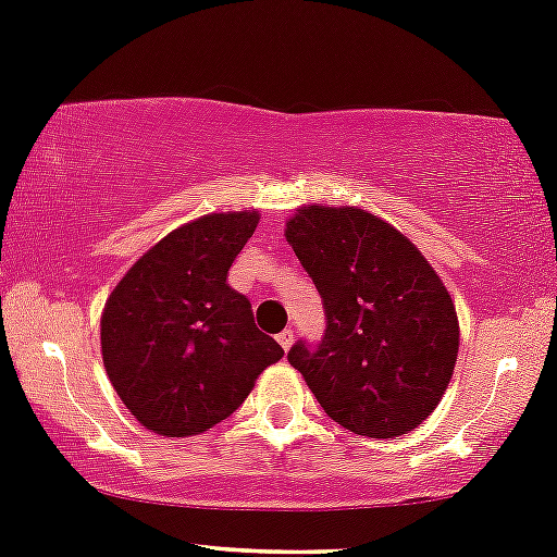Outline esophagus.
I'll return each instance as SVG.
<instances>
[{
	"label": "esophagus",
	"mask_w": 557,
	"mask_h": 557,
	"mask_svg": "<svg viewBox=\"0 0 557 557\" xmlns=\"http://www.w3.org/2000/svg\"><path fill=\"white\" fill-rule=\"evenodd\" d=\"M277 344H280V346H283V348H285V351H288V348L293 346V330H290V327H285V330H283V333H280V335H277Z\"/></svg>",
	"instance_id": "34e87169"
}]
</instances>
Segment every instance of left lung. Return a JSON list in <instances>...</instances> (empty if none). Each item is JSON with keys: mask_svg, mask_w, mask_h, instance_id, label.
Segmentation results:
<instances>
[{"mask_svg": "<svg viewBox=\"0 0 557 557\" xmlns=\"http://www.w3.org/2000/svg\"><path fill=\"white\" fill-rule=\"evenodd\" d=\"M285 237L320 290L325 335L298 341L288 362L330 418L370 438L418 428L455 372L460 325L425 256L354 206H304Z\"/></svg>", "mask_w": 557, "mask_h": 557, "instance_id": "1", "label": "left lung"}]
</instances>
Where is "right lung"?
Listing matches in <instances>:
<instances>
[{
  "mask_svg": "<svg viewBox=\"0 0 557 557\" xmlns=\"http://www.w3.org/2000/svg\"><path fill=\"white\" fill-rule=\"evenodd\" d=\"M256 224L259 211L182 224L110 293L100 322L106 372L126 409L161 436L222 423L283 359V346L256 327L248 298L227 283Z\"/></svg>",
  "mask_w": 557,
  "mask_h": 557,
  "instance_id": "right-lung-1",
  "label": "right lung"
}]
</instances>
